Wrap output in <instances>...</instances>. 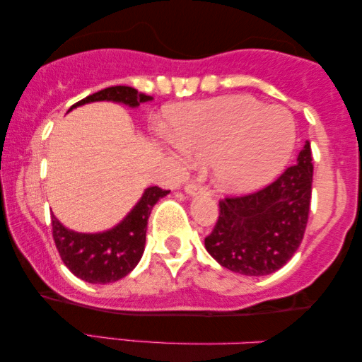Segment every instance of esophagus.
Returning a JSON list of instances; mask_svg holds the SVG:
<instances>
[{
    "label": "esophagus",
    "instance_id": "34e87169",
    "mask_svg": "<svg viewBox=\"0 0 362 362\" xmlns=\"http://www.w3.org/2000/svg\"><path fill=\"white\" fill-rule=\"evenodd\" d=\"M185 192L189 195H201L206 192V189L202 185L195 184V182H189V184L185 185Z\"/></svg>",
    "mask_w": 362,
    "mask_h": 362
}]
</instances>
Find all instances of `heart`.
Returning a JSON list of instances; mask_svg holds the SVG:
<instances>
[{"mask_svg": "<svg viewBox=\"0 0 362 362\" xmlns=\"http://www.w3.org/2000/svg\"><path fill=\"white\" fill-rule=\"evenodd\" d=\"M172 126L177 151L214 160V182L226 194L269 184L286 167L296 143L288 110L243 95L185 103L173 112Z\"/></svg>", "mask_w": 362, "mask_h": 362, "instance_id": "b5f03b06", "label": "heart"}]
</instances>
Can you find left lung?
Here are the masks:
<instances>
[{
  "mask_svg": "<svg viewBox=\"0 0 362 362\" xmlns=\"http://www.w3.org/2000/svg\"><path fill=\"white\" fill-rule=\"evenodd\" d=\"M313 163L306 144L296 165L265 189L219 201V218L206 250L219 265L242 276L279 271L301 245L308 223Z\"/></svg>",
  "mask_w": 362,
  "mask_h": 362,
  "instance_id": "1",
  "label": "left lung"
}]
</instances>
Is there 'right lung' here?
Masks as SVG:
<instances>
[{
  "instance_id": "obj_1",
  "label": "right lung",
  "mask_w": 362,
  "mask_h": 362,
  "mask_svg": "<svg viewBox=\"0 0 362 362\" xmlns=\"http://www.w3.org/2000/svg\"><path fill=\"white\" fill-rule=\"evenodd\" d=\"M153 100L131 86H110L88 95L69 110L91 102H115L136 109ZM170 190L148 187L122 221L100 233H78L69 230L52 214V236L62 262L74 276L90 284H109L126 277L139 264L146 243L148 218L153 206Z\"/></svg>"
}]
</instances>
